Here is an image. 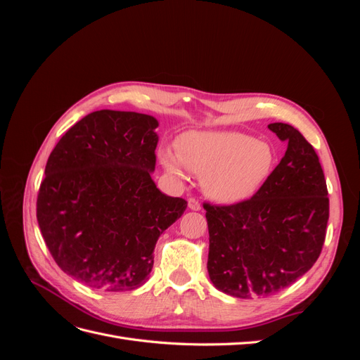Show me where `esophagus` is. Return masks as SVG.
Wrapping results in <instances>:
<instances>
[{
  "instance_id": "esophagus-1",
  "label": "esophagus",
  "mask_w": 360,
  "mask_h": 360,
  "mask_svg": "<svg viewBox=\"0 0 360 360\" xmlns=\"http://www.w3.org/2000/svg\"><path fill=\"white\" fill-rule=\"evenodd\" d=\"M188 205H189V209H191V210H195V212L201 210V204H200V201H198V200H195V198H189Z\"/></svg>"
}]
</instances>
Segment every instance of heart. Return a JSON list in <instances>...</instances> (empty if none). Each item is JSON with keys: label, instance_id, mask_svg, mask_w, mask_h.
I'll return each instance as SVG.
<instances>
[{"label": "heart", "instance_id": "1", "mask_svg": "<svg viewBox=\"0 0 360 360\" xmlns=\"http://www.w3.org/2000/svg\"><path fill=\"white\" fill-rule=\"evenodd\" d=\"M174 177L186 179V168L201 176L207 197L217 202L243 201L261 188L274 168L275 153L266 141L240 132H191L179 143V155L160 151Z\"/></svg>", "mask_w": 360, "mask_h": 360}]
</instances>
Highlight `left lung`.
Masks as SVG:
<instances>
[{
	"instance_id": "obj_1",
	"label": "left lung",
	"mask_w": 360,
	"mask_h": 360,
	"mask_svg": "<svg viewBox=\"0 0 360 360\" xmlns=\"http://www.w3.org/2000/svg\"><path fill=\"white\" fill-rule=\"evenodd\" d=\"M287 151L252 198L204 202L213 285L240 299L271 296L291 285L320 257L329 221L323 168L314 147L285 123L269 124Z\"/></svg>"
}]
</instances>
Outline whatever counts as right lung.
Listing matches in <instances>:
<instances>
[{"label":"right lung","instance_id":"right-lung-1","mask_svg":"<svg viewBox=\"0 0 360 360\" xmlns=\"http://www.w3.org/2000/svg\"><path fill=\"white\" fill-rule=\"evenodd\" d=\"M158 120L102 110L72 126L49 155L37 195V222L64 274L105 291L141 287L159 236L186 210L162 193Z\"/></svg>","mask_w":360,"mask_h":360}]
</instances>
